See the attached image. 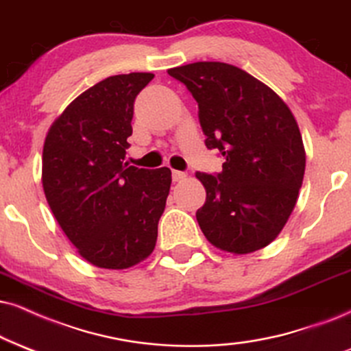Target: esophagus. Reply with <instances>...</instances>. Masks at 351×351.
Instances as JSON below:
<instances>
[{"instance_id":"esophagus-1","label":"esophagus","mask_w":351,"mask_h":351,"mask_svg":"<svg viewBox=\"0 0 351 351\" xmlns=\"http://www.w3.org/2000/svg\"><path fill=\"white\" fill-rule=\"evenodd\" d=\"M185 179H187V174H185V172L172 171V180H174V182H182Z\"/></svg>"}]
</instances>
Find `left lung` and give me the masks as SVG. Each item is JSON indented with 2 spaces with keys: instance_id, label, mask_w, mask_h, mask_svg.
<instances>
[{
  "instance_id": "obj_1",
  "label": "left lung",
  "mask_w": 351,
  "mask_h": 351,
  "mask_svg": "<svg viewBox=\"0 0 351 351\" xmlns=\"http://www.w3.org/2000/svg\"><path fill=\"white\" fill-rule=\"evenodd\" d=\"M198 102L205 145L224 156L218 176L197 172L206 190L197 211L215 247L252 254L274 242L295 210L306 151L289 107L241 68L197 62L167 70Z\"/></svg>"
}]
</instances>
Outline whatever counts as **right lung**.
Returning a JSON list of instances; mask_svg holds the SVG:
<instances>
[{"label":"right lung","mask_w":351,"mask_h":351,"mask_svg":"<svg viewBox=\"0 0 351 351\" xmlns=\"http://www.w3.org/2000/svg\"><path fill=\"white\" fill-rule=\"evenodd\" d=\"M153 73L109 76L84 90L51 123L43 143L42 187L77 254L125 270L148 258L171 189V169L123 162L133 102Z\"/></svg>","instance_id":"right-lung-1"}]
</instances>
